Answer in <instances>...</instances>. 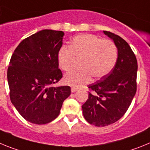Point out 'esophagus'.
I'll list each match as a JSON object with an SVG mask.
<instances>
[{
    "label": "esophagus",
    "mask_w": 150,
    "mask_h": 150,
    "mask_svg": "<svg viewBox=\"0 0 150 150\" xmlns=\"http://www.w3.org/2000/svg\"><path fill=\"white\" fill-rule=\"evenodd\" d=\"M78 91V88H71V91L72 92V93H75V91Z\"/></svg>",
    "instance_id": "34e87169"
}]
</instances>
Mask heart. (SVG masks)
I'll use <instances>...</instances> for the list:
<instances>
[{
	"label": "heart",
	"mask_w": 150,
	"mask_h": 150,
	"mask_svg": "<svg viewBox=\"0 0 150 150\" xmlns=\"http://www.w3.org/2000/svg\"><path fill=\"white\" fill-rule=\"evenodd\" d=\"M118 57V47L113 41L91 34H83L71 39L69 47L62 46L58 52L57 59L59 67L69 71L73 68L75 58L81 59L80 69L64 77L66 84L80 87L89 82L91 77L98 80L110 73Z\"/></svg>",
	"instance_id": "obj_1"
}]
</instances>
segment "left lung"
<instances>
[{"instance_id": "left-lung-1", "label": "left lung", "mask_w": 150, "mask_h": 150, "mask_svg": "<svg viewBox=\"0 0 150 150\" xmlns=\"http://www.w3.org/2000/svg\"><path fill=\"white\" fill-rule=\"evenodd\" d=\"M118 47V57L106 76L88 86V99L83 104L86 121L97 127L115 123L125 114L137 91V61L131 47L115 34L103 31Z\"/></svg>"}]
</instances>
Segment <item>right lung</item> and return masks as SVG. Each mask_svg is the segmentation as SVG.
<instances>
[{
	"instance_id": "right-lung-1",
	"label": "right lung",
	"mask_w": 150,
	"mask_h": 150,
	"mask_svg": "<svg viewBox=\"0 0 150 150\" xmlns=\"http://www.w3.org/2000/svg\"><path fill=\"white\" fill-rule=\"evenodd\" d=\"M64 32L44 29L25 38L16 48L7 69L10 97L28 122L44 125L59 114L71 93L69 86L53 87L62 79L57 54Z\"/></svg>"
}]
</instances>
